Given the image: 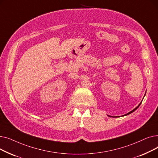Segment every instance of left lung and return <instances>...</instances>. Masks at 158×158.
<instances>
[{
  "mask_svg": "<svg viewBox=\"0 0 158 158\" xmlns=\"http://www.w3.org/2000/svg\"><path fill=\"white\" fill-rule=\"evenodd\" d=\"M142 102H141L139 103V105H138V106H137V107H136V108H135V109H134L133 110H132L131 111L129 112L128 113H127V114H124V115H122V117H123V116H126V115H128V114H131V113H132V112H134V111H135V110H136V109L138 108V107H139V106H140V104H142ZM108 117H113V118H114V117H111V116H110V115H108Z\"/></svg>",
  "mask_w": 158,
  "mask_h": 158,
  "instance_id": "1",
  "label": "left lung"
}]
</instances>
